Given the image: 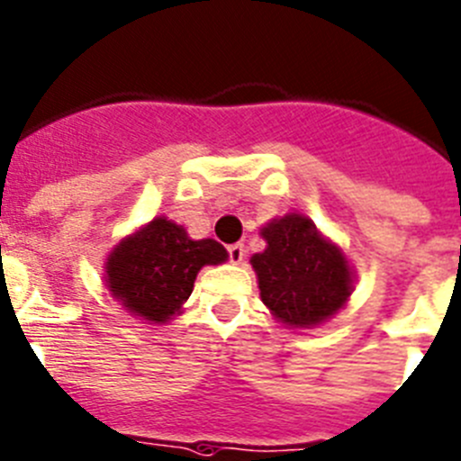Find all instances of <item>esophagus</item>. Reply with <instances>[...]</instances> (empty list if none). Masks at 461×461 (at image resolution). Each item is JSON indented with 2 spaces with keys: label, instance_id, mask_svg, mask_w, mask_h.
Instances as JSON below:
<instances>
[{
  "label": "esophagus",
  "instance_id": "34e87169",
  "mask_svg": "<svg viewBox=\"0 0 461 461\" xmlns=\"http://www.w3.org/2000/svg\"><path fill=\"white\" fill-rule=\"evenodd\" d=\"M244 256H247V249H244V244H230V247H228V260H230L233 265L242 263Z\"/></svg>",
  "mask_w": 461,
  "mask_h": 461
}]
</instances>
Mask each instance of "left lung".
I'll return each instance as SVG.
<instances>
[{
  "instance_id": "1",
  "label": "left lung",
  "mask_w": 461,
  "mask_h": 461,
  "mask_svg": "<svg viewBox=\"0 0 461 461\" xmlns=\"http://www.w3.org/2000/svg\"><path fill=\"white\" fill-rule=\"evenodd\" d=\"M267 249L251 258L260 299L290 327L331 318L352 293V272L340 249L329 244L311 219L285 214L263 228Z\"/></svg>"
}]
</instances>
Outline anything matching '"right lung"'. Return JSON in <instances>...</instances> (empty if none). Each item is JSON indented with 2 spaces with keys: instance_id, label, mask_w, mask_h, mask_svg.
<instances>
[{
  "instance_id": "add662e5",
  "label": "right lung",
  "mask_w": 461,
  "mask_h": 461,
  "mask_svg": "<svg viewBox=\"0 0 461 461\" xmlns=\"http://www.w3.org/2000/svg\"><path fill=\"white\" fill-rule=\"evenodd\" d=\"M226 258L219 242L189 240L183 226L158 217L113 249L107 285L130 313L159 324L187 302L203 265H219Z\"/></svg>"
}]
</instances>
